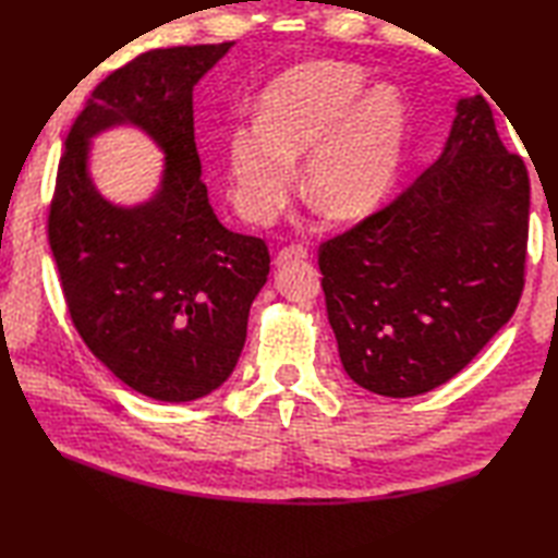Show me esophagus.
I'll return each instance as SVG.
<instances>
[{"instance_id": "1", "label": "esophagus", "mask_w": 558, "mask_h": 558, "mask_svg": "<svg viewBox=\"0 0 558 558\" xmlns=\"http://www.w3.org/2000/svg\"><path fill=\"white\" fill-rule=\"evenodd\" d=\"M307 257H311V251H307L305 245H289L279 251L277 265H287V263H291V259H307Z\"/></svg>"}]
</instances>
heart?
I'll use <instances>...</instances> for the list:
<instances>
[{
	"label": "heart",
	"mask_w": 558,
	"mask_h": 558,
	"mask_svg": "<svg viewBox=\"0 0 558 558\" xmlns=\"http://www.w3.org/2000/svg\"><path fill=\"white\" fill-rule=\"evenodd\" d=\"M408 109L399 88H367L365 73L341 61H311L271 81L257 121L227 138L233 205L251 225H269L293 189L303 159V195L337 221L361 219L389 195L403 162Z\"/></svg>",
	"instance_id": "obj_1"
}]
</instances>
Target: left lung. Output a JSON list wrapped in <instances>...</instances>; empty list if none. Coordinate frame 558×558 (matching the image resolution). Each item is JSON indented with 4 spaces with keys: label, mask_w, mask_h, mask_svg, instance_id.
Wrapping results in <instances>:
<instances>
[{
    "label": "left lung",
    "mask_w": 558,
    "mask_h": 558,
    "mask_svg": "<svg viewBox=\"0 0 558 558\" xmlns=\"http://www.w3.org/2000/svg\"><path fill=\"white\" fill-rule=\"evenodd\" d=\"M530 179L482 95L456 105L439 159L379 213L319 245L349 377L408 399L449 381L515 313Z\"/></svg>",
    "instance_id": "obj_1"
}]
</instances>
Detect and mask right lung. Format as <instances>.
<instances>
[{"label":"right lung","instance_id":"right-lung-1","mask_svg":"<svg viewBox=\"0 0 558 558\" xmlns=\"http://www.w3.org/2000/svg\"><path fill=\"white\" fill-rule=\"evenodd\" d=\"M233 43L153 49L97 85L66 135L47 236L73 327L114 377L155 401L229 379L269 275L263 239L217 219L201 177L193 88ZM131 122L166 153L160 191L123 208L94 189L93 134Z\"/></svg>","mask_w":558,"mask_h":558}]
</instances>
